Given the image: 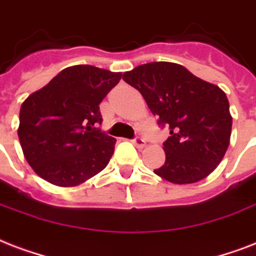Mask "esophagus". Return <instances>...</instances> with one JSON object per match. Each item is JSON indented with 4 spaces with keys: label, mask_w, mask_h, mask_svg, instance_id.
I'll use <instances>...</instances> for the list:
<instances>
[{
    "label": "esophagus",
    "mask_w": 256,
    "mask_h": 256,
    "mask_svg": "<svg viewBox=\"0 0 256 256\" xmlns=\"http://www.w3.org/2000/svg\"><path fill=\"white\" fill-rule=\"evenodd\" d=\"M132 142H134V146H138V148H142V146H146V140L142 138H138V136H136L134 138H132Z\"/></svg>",
    "instance_id": "esophagus-1"
}]
</instances>
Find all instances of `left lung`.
Returning <instances> with one entry per match:
<instances>
[{
  "instance_id": "8db88e82",
  "label": "left lung",
  "mask_w": 256,
  "mask_h": 256,
  "mask_svg": "<svg viewBox=\"0 0 256 256\" xmlns=\"http://www.w3.org/2000/svg\"><path fill=\"white\" fill-rule=\"evenodd\" d=\"M144 97L162 128L166 162L156 175L175 184L196 183L218 167L230 144L232 118L226 93L174 62H150L122 74Z\"/></svg>"
}]
</instances>
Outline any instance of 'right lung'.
I'll return each mask as SVG.
<instances>
[{
  "label": "right lung",
  "instance_id": "1",
  "mask_svg": "<svg viewBox=\"0 0 256 256\" xmlns=\"http://www.w3.org/2000/svg\"><path fill=\"white\" fill-rule=\"evenodd\" d=\"M122 76L92 65H74L24 101L20 144L40 178L73 187L106 167L116 138L96 128L102 122L98 106Z\"/></svg>",
  "mask_w": 256,
  "mask_h": 256
}]
</instances>
